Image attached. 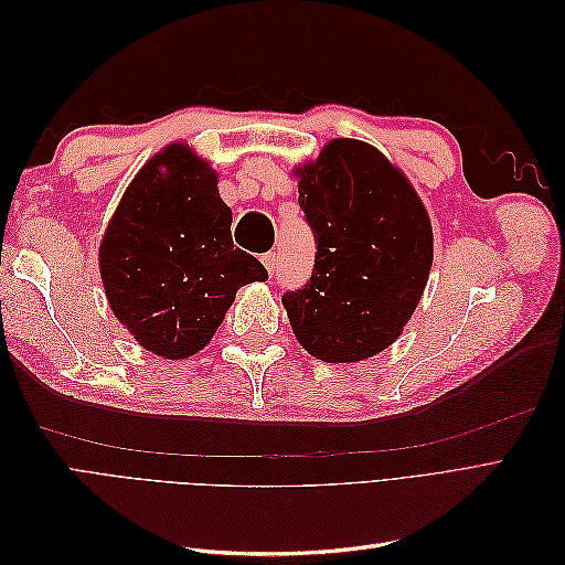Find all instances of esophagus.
<instances>
[{"label":"esophagus","instance_id":"obj_1","mask_svg":"<svg viewBox=\"0 0 565 565\" xmlns=\"http://www.w3.org/2000/svg\"><path fill=\"white\" fill-rule=\"evenodd\" d=\"M262 264L266 266V270L273 276V273L278 270V254H276V252H266V254L262 256Z\"/></svg>","mask_w":565,"mask_h":565}]
</instances>
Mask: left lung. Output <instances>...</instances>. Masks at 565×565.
<instances>
[{
  "label": "left lung",
  "instance_id": "left-lung-1",
  "mask_svg": "<svg viewBox=\"0 0 565 565\" xmlns=\"http://www.w3.org/2000/svg\"><path fill=\"white\" fill-rule=\"evenodd\" d=\"M299 207L316 237L301 289L282 295L299 344L324 363H355L396 341L434 262L431 221L377 148L337 139L299 169Z\"/></svg>",
  "mask_w": 565,
  "mask_h": 565
}]
</instances>
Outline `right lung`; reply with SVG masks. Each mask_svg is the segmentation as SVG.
Wrapping results in <instances>:
<instances>
[{
    "mask_svg": "<svg viewBox=\"0 0 565 565\" xmlns=\"http://www.w3.org/2000/svg\"><path fill=\"white\" fill-rule=\"evenodd\" d=\"M212 167L181 143L152 158L110 218L98 252L110 309L169 361L204 349L243 285L268 270L231 237Z\"/></svg>",
    "mask_w": 565,
    "mask_h": 565,
    "instance_id": "add662e5",
    "label": "right lung"
}]
</instances>
